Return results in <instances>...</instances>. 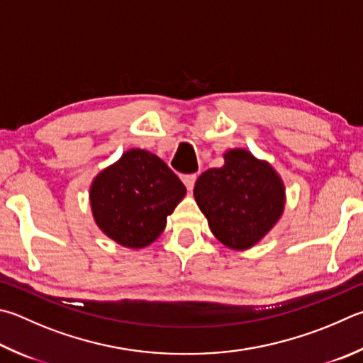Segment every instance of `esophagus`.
I'll use <instances>...</instances> for the list:
<instances>
[{
    "label": "esophagus",
    "mask_w": 363,
    "mask_h": 363,
    "mask_svg": "<svg viewBox=\"0 0 363 363\" xmlns=\"http://www.w3.org/2000/svg\"><path fill=\"white\" fill-rule=\"evenodd\" d=\"M195 181H196V174H186V176H182V182L186 184L187 190H192V189H194Z\"/></svg>",
    "instance_id": "1"
}]
</instances>
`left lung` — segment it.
Returning <instances> with one entry per match:
<instances>
[{"instance_id":"obj_1","label":"left lung","mask_w":363,"mask_h":363,"mask_svg":"<svg viewBox=\"0 0 363 363\" xmlns=\"http://www.w3.org/2000/svg\"><path fill=\"white\" fill-rule=\"evenodd\" d=\"M220 168L196 179L194 195L209 228L230 249L257 245L284 211L286 192L278 173L245 149L223 155Z\"/></svg>"}]
</instances>
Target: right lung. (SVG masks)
I'll list each match as a JSON object with an SVG mask.
<instances>
[{"label": "right lung", "instance_id": "obj_1", "mask_svg": "<svg viewBox=\"0 0 363 363\" xmlns=\"http://www.w3.org/2000/svg\"><path fill=\"white\" fill-rule=\"evenodd\" d=\"M184 195L186 187L167 163L147 150L131 149L95 177L90 204L104 235L141 249L159 238Z\"/></svg>", "mask_w": 363, "mask_h": 363}]
</instances>
